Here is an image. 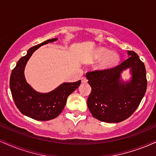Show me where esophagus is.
Masks as SVG:
<instances>
[{
	"mask_svg": "<svg viewBox=\"0 0 156 156\" xmlns=\"http://www.w3.org/2000/svg\"><path fill=\"white\" fill-rule=\"evenodd\" d=\"M82 82H84V83H86V82H87V79L86 78L85 76H82Z\"/></svg>",
	"mask_w": 156,
	"mask_h": 156,
	"instance_id": "1",
	"label": "esophagus"
}]
</instances>
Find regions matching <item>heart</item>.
<instances>
[{
    "mask_svg": "<svg viewBox=\"0 0 156 156\" xmlns=\"http://www.w3.org/2000/svg\"><path fill=\"white\" fill-rule=\"evenodd\" d=\"M98 56L102 58L103 56L101 63V67L102 69H109L111 67L116 66L119 61V56L116 53L114 52H109L106 48H101L98 52Z\"/></svg>",
    "mask_w": 156,
    "mask_h": 156,
    "instance_id": "obj_1",
    "label": "heart"
}]
</instances>
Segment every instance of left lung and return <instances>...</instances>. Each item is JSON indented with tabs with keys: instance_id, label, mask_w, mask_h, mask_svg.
<instances>
[{
	"instance_id": "left-lung-1",
	"label": "left lung",
	"mask_w": 156,
	"mask_h": 156,
	"mask_svg": "<svg viewBox=\"0 0 156 156\" xmlns=\"http://www.w3.org/2000/svg\"><path fill=\"white\" fill-rule=\"evenodd\" d=\"M129 58L116 66L87 72L91 93L88 108L95 119L106 123H118L128 119L139 106L147 89L144 63L135 52L128 51ZM131 69V81L124 83L120 74Z\"/></svg>"
}]
</instances>
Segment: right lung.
Instances as JSON below:
<instances>
[{
  "mask_svg": "<svg viewBox=\"0 0 156 156\" xmlns=\"http://www.w3.org/2000/svg\"><path fill=\"white\" fill-rule=\"evenodd\" d=\"M56 40H48L30 48L27 55L19 59L11 74L9 84L15 105L21 113L35 120L48 121L56 118L65 107L68 96L81 83V80L65 82L48 93H37L27 83L24 70L29 58L40 46Z\"/></svg>",
  "mask_w": 156,
  "mask_h": 156,
  "instance_id": "1",
  "label": "right lung"
}]
</instances>
